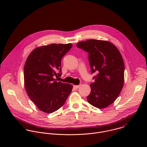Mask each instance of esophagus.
Instances as JSON below:
<instances>
[{"mask_svg":"<svg viewBox=\"0 0 147 147\" xmlns=\"http://www.w3.org/2000/svg\"><path fill=\"white\" fill-rule=\"evenodd\" d=\"M73 87L75 88V89H78L79 87H80V86H73Z\"/></svg>","mask_w":147,"mask_h":147,"instance_id":"obj_1","label":"esophagus"}]
</instances>
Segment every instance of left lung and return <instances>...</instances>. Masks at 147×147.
Masks as SVG:
<instances>
[{
  "label": "left lung",
  "instance_id": "1",
  "mask_svg": "<svg viewBox=\"0 0 147 147\" xmlns=\"http://www.w3.org/2000/svg\"><path fill=\"white\" fill-rule=\"evenodd\" d=\"M77 47L88 52L93 77L87 100L97 108H105L117 99L124 82V65L118 49L107 40L89 39L80 42Z\"/></svg>",
  "mask_w": 147,
  "mask_h": 147
}]
</instances>
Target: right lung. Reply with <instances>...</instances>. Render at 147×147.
<instances>
[{"label":"right lung","mask_w":147,"mask_h":147,"mask_svg":"<svg viewBox=\"0 0 147 147\" xmlns=\"http://www.w3.org/2000/svg\"><path fill=\"white\" fill-rule=\"evenodd\" d=\"M73 45L52 44L34 49L28 56L24 68L27 93L37 108L45 113L60 108L71 93L73 86L57 82L61 75V60Z\"/></svg>","instance_id":"obj_1"}]
</instances>
